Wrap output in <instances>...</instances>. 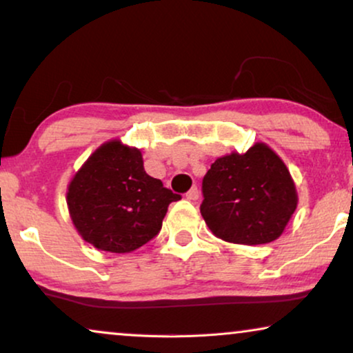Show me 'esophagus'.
Returning a JSON list of instances; mask_svg holds the SVG:
<instances>
[{"label":"esophagus","instance_id":"esophagus-1","mask_svg":"<svg viewBox=\"0 0 353 353\" xmlns=\"http://www.w3.org/2000/svg\"><path fill=\"white\" fill-rule=\"evenodd\" d=\"M186 197L190 201H197V199H199V190H197V186H192L191 190L186 192Z\"/></svg>","mask_w":353,"mask_h":353}]
</instances>
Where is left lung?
Wrapping results in <instances>:
<instances>
[{
  "label": "left lung",
  "mask_w": 353,
  "mask_h": 353,
  "mask_svg": "<svg viewBox=\"0 0 353 353\" xmlns=\"http://www.w3.org/2000/svg\"><path fill=\"white\" fill-rule=\"evenodd\" d=\"M201 214L216 238L257 245L278 239L297 209L286 163L265 143L219 157L202 180Z\"/></svg>",
  "instance_id": "1"
}]
</instances>
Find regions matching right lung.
I'll list each match as a JSON object with an SVG mask.
<instances>
[{
  "label": "right lung",
  "mask_w": 353,
  "mask_h": 353,
  "mask_svg": "<svg viewBox=\"0 0 353 353\" xmlns=\"http://www.w3.org/2000/svg\"><path fill=\"white\" fill-rule=\"evenodd\" d=\"M65 199L83 241L104 252L127 254L161 231L168 205L181 196L148 175L139 149L110 139L75 173Z\"/></svg>",
  "instance_id": "obj_1"
}]
</instances>
